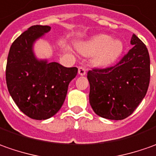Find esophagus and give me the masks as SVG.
<instances>
[{"label": "esophagus", "mask_w": 156, "mask_h": 156, "mask_svg": "<svg viewBox=\"0 0 156 156\" xmlns=\"http://www.w3.org/2000/svg\"><path fill=\"white\" fill-rule=\"evenodd\" d=\"M78 74H79L80 76H85L86 75L85 68H83V67H79V69H78Z\"/></svg>", "instance_id": "34e87169"}]
</instances>
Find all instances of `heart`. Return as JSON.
<instances>
[{"label":"heart","instance_id":"b5f03b06","mask_svg":"<svg viewBox=\"0 0 156 156\" xmlns=\"http://www.w3.org/2000/svg\"><path fill=\"white\" fill-rule=\"evenodd\" d=\"M78 50L83 56H94L93 63L99 68L112 65L124 51V44L120 39H112V37L99 34L89 40L80 44Z\"/></svg>","mask_w":156,"mask_h":156}]
</instances>
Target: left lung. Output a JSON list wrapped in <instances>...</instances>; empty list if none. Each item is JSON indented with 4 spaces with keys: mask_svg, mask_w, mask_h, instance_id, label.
Instances as JSON below:
<instances>
[{
    "mask_svg": "<svg viewBox=\"0 0 156 156\" xmlns=\"http://www.w3.org/2000/svg\"><path fill=\"white\" fill-rule=\"evenodd\" d=\"M133 47L117 65L88 71L89 103L95 113L122 120L133 113L149 88L150 59L146 45L135 34Z\"/></svg>",
    "mask_w": 156,
    "mask_h": 156,
    "instance_id": "8db88e82",
    "label": "left lung"
}]
</instances>
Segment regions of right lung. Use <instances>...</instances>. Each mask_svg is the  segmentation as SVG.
<instances>
[{"mask_svg": "<svg viewBox=\"0 0 156 156\" xmlns=\"http://www.w3.org/2000/svg\"><path fill=\"white\" fill-rule=\"evenodd\" d=\"M50 31L49 26L29 27L12 43L7 56L8 92L20 110L32 119H48L61 109L69 84L78 72L76 67L37 58L34 44Z\"/></svg>", "mask_w": 156, "mask_h": 156, "instance_id": "right-lung-1", "label": "right lung"}]
</instances>
